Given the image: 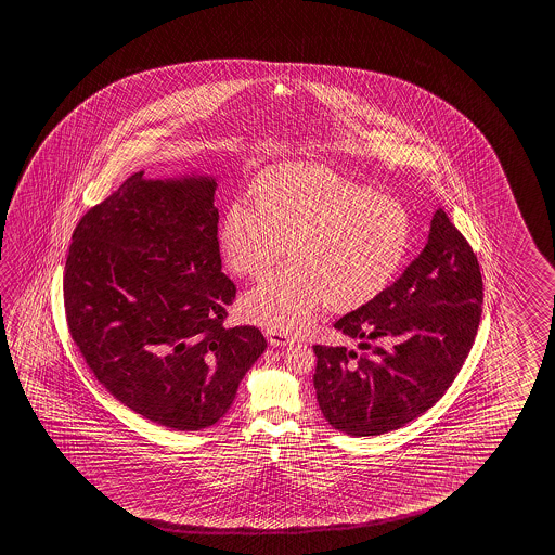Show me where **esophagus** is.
Instances as JSON below:
<instances>
[{
    "label": "esophagus",
    "instance_id": "esophagus-1",
    "mask_svg": "<svg viewBox=\"0 0 555 555\" xmlns=\"http://www.w3.org/2000/svg\"><path fill=\"white\" fill-rule=\"evenodd\" d=\"M267 339L272 347H284L293 344V337L288 334H281V332H267Z\"/></svg>",
    "mask_w": 555,
    "mask_h": 555
}]
</instances>
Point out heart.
I'll return each mask as SVG.
<instances>
[{
    "label": "heart",
    "instance_id": "b5f03b06",
    "mask_svg": "<svg viewBox=\"0 0 555 555\" xmlns=\"http://www.w3.org/2000/svg\"><path fill=\"white\" fill-rule=\"evenodd\" d=\"M255 206L225 209L220 247L231 271L262 279L241 308L271 332L298 334L315 312H351L375 300L397 276L410 245V220L397 199L320 165H281L253 186Z\"/></svg>",
    "mask_w": 555,
    "mask_h": 555
}]
</instances>
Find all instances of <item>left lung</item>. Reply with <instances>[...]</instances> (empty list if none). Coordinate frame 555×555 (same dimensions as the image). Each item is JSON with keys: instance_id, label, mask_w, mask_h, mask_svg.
I'll use <instances>...</instances> for the list:
<instances>
[{"instance_id": "8db88e82", "label": "left lung", "mask_w": 555, "mask_h": 555, "mask_svg": "<svg viewBox=\"0 0 555 555\" xmlns=\"http://www.w3.org/2000/svg\"><path fill=\"white\" fill-rule=\"evenodd\" d=\"M475 253L443 208L418 257L375 300L335 322L359 341L315 346L314 387L324 418L347 436H380L431 409L457 377L481 322Z\"/></svg>"}]
</instances>
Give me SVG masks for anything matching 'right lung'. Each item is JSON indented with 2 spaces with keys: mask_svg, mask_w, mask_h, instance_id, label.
<instances>
[{
  "mask_svg": "<svg viewBox=\"0 0 555 555\" xmlns=\"http://www.w3.org/2000/svg\"><path fill=\"white\" fill-rule=\"evenodd\" d=\"M139 170L78 221L64 272L74 344L94 377L167 428L214 426L267 349L223 327L235 284L221 272L218 182Z\"/></svg>",
  "mask_w": 555,
  "mask_h": 555,
  "instance_id": "obj_1",
  "label": "right lung"
}]
</instances>
